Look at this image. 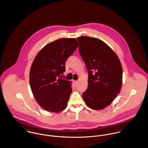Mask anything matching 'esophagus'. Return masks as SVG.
<instances>
[{"instance_id":"1","label":"esophagus","mask_w":148,"mask_h":148,"mask_svg":"<svg viewBox=\"0 0 148 148\" xmlns=\"http://www.w3.org/2000/svg\"><path fill=\"white\" fill-rule=\"evenodd\" d=\"M77 82H78V81H77V80H75V81H74V83H75V84H77Z\"/></svg>"}]
</instances>
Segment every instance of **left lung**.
Wrapping results in <instances>:
<instances>
[{
	"instance_id": "1",
	"label": "left lung",
	"mask_w": 148,
	"mask_h": 148,
	"mask_svg": "<svg viewBox=\"0 0 148 148\" xmlns=\"http://www.w3.org/2000/svg\"><path fill=\"white\" fill-rule=\"evenodd\" d=\"M77 40L88 72V85L83 97L89 108L101 110L110 104L121 90V64L115 52L102 40L88 36Z\"/></svg>"
}]
</instances>
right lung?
<instances>
[{"instance_id": "obj_1", "label": "right lung", "mask_w": 148, "mask_h": 148, "mask_svg": "<svg viewBox=\"0 0 148 148\" xmlns=\"http://www.w3.org/2000/svg\"><path fill=\"white\" fill-rule=\"evenodd\" d=\"M78 46L74 38L60 39L47 44L35 57L29 84L35 99L44 109L58 113L67 106L71 83L61 77L65 71V61Z\"/></svg>"}]
</instances>
